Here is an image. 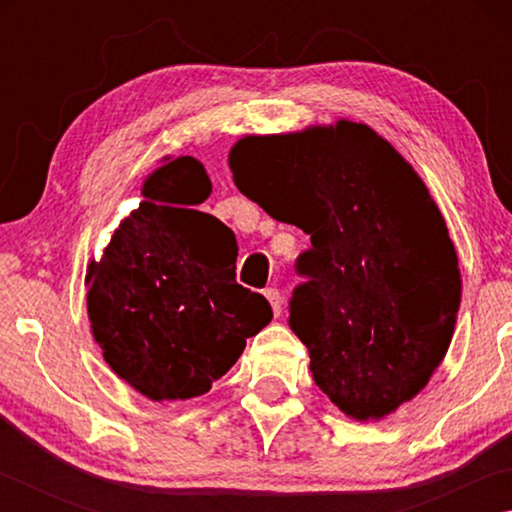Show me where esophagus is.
Segmentation results:
<instances>
[{
    "label": "esophagus",
    "instance_id": "34e87169",
    "mask_svg": "<svg viewBox=\"0 0 512 512\" xmlns=\"http://www.w3.org/2000/svg\"><path fill=\"white\" fill-rule=\"evenodd\" d=\"M264 296H266V300L271 302V309H273V314L275 316H280V311H282V293L277 291L275 287H268L266 291H264Z\"/></svg>",
    "mask_w": 512,
    "mask_h": 512
}]
</instances>
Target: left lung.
Segmentation results:
<instances>
[{
	"instance_id": "left-lung-1",
	"label": "left lung",
	"mask_w": 512,
	"mask_h": 512,
	"mask_svg": "<svg viewBox=\"0 0 512 512\" xmlns=\"http://www.w3.org/2000/svg\"><path fill=\"white\" fill-rule=\"evenodd\" d=\"M239 192L311 248L291 293L289 327L311 372L350 418H384L443 361L461 273L443 214L418 173L363 124L244 137L230 153Z\"/></svg>"
}]
</instances>
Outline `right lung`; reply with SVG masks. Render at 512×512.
Segmentation results:
<instances>
[{"mask_svg": "<svg viewBox=\"0 0 512 512\" xmlns=\"http://www.w3.org/2000/svg\"><path fill=\"white\" fill-rule=\"evenodd\" d=\"M210 192L201 162L167 160L90 264L88 316L103 359L158 402L210 391L273 318L262 293L237 284L235 232L194 210Z\"/></svg>", "mask_w": 512, "mask_h": 512, "instance_id": "right-lung-1", "label": "right lung"}]
</instances>
